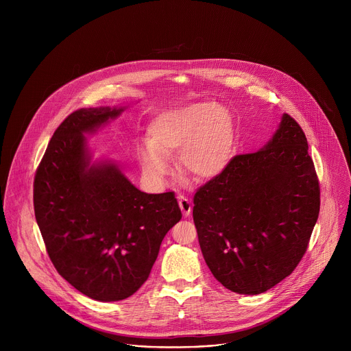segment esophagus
<instances>
[{
  "mask_svg": "<svg viewBox=\"0 0 351 351\" xmlns=\"http://www.w3.org/2000/svg\"><path fill=\"white\" fill-rule=\"evenodd\" d=\"M178 203H179V207H180L183 215H184V217H189L190 213H191V208H193L190 199H189L186 195L179 194V195H178Z\"/></svg>",
  "mask_w": 351,
  "mask_h": 351,
  "instance_id": "34e87169",
  "label": "esophagus"
}]
</instances>
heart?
Segmentation results:
<instances>
[{"label":"heart","mask_w":351,"mask_h":351,"mask_svg":"<svg viewBox=\"0 0 351 351\" xmlns=\"http://www.w3.org/2000/svg\"><path fill=\"white\" fill-rule=\"evenodd\" d=\"M148 145L137 148L144 178L162 184L171 172L167 157L178 152L180 167L194 178L219 173L233 147V123L226 108L218 104H193L160 115L149 125Z\"/></svg>","instance_id":"obj_1"}]
</instances>
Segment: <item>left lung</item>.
I'll return each mask as SVG.
<instances>
[{"label":"left lung","mask_w":351,"mask_h":351,"mask_svg":"<svg viewBox=\"0 0 351 351\" xmlns=\"http://www.w3.org/2000/svg\"><path fill=\"white\" fill-rule=\"evenodd\" d=\"M319 203L307 137L285 114L264 148L234 156L194 194L198 243L215 279L239 294L278 285L306 254Z\"/></svg>","instance_id":"8db88e82"}]
</instances>
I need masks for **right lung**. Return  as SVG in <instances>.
<instances>
[{"label": "right lung", "instance_id": "1", "mask_svg": "<svg viewBox=\"0 0 351 351\" xmlns=\"http://www.w3.org/2000/svg\"><path fill=\"white\" fill-rule=\"evenodd\" d=\"M123 108H80L48 143L33 183V204L49 260L76 290L119 302L148 279L182 213L173 191L147 194L114 162L90 165L84 133Z\"/></svg>", "mask_w": 351, "mask_h": 351}]
</instances>
